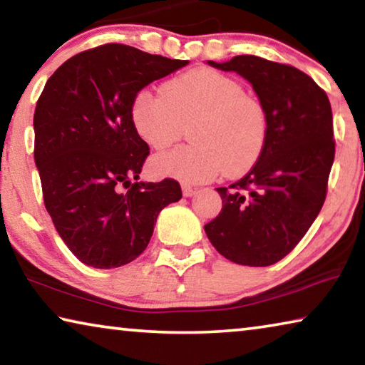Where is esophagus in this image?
Returning a JSON list of instances; mask_svg holds the SVG:
<instances>
[{"label": "esophagus", "mask_w": 365, "mask_h": 365, "mask_svg": "<svg viewBox=\"0 0 365 365\" xmlns=\"http://www.w3.org/2000/svg\"><path fill=\"white\" fill-rule=\"evenodd\" d=\"M196 191H197V188L190 187V185H183V187H182V193H183V196H187V197L193 196Z\"/></svg>", "instance_id": "1"}]
</instances>
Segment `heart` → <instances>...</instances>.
Returning <instances> with one entry per match:
<instances>
[{
	"mask_svg": "<svg viewBox=\"0 0 365 365\" xmlns=\"http://www.w3.org/2000/svg\"><path fill=\"white\" fill-rule=\"evenodd\" d=\"M132 125L153 150L180 138L190 123L193 143L151 159L154 175L205 183L222 174L237 177L255 165L267 137V114L243 85L212 69H193L170 78L159 95L140 91L130 108Z\"/></svg>",
	"mask_w": 365,
	"mask_h": 365,
	"instance_id": "heart-1",
	"label": "heart"
}]
</instances>
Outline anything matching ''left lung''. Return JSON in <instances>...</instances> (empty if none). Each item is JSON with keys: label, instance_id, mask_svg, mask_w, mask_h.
<instances>
[{"label": "left lung", "instance_id": "left-lung-1", "mask_svg": "<svg viewBox=\"0 0 365 365\" xmlns=\"http://www.w3.org/2000/svg\"><path fill=\"white\" fill-rule=\"evenodd\" d=\"M209 64L250 80L267 114V137L248 174L217 188L222 211L205 230L228 261L265 267L294 250L324 206L335 159L331 106L289 64L250 54Z\"/></svg>", "mask_w": 365, "mask_h": 365}]
</instances>
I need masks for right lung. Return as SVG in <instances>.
<instances>
[{
  "label": "right lung",
  "mask_w": 365,
  "mask_h": 365,
  "mask_svg": "<svg viewBox=\"0 0 365 365\" xmlns=\"http://www.w3.org/2000/svg\"><path fill=\"white\" fill-rule=\"evenodd\" d=\"M187 64L106 43L67 59L36 101L43 201L67 248L90 267L137 259L158 214L182 197L174 178L138 182L150 146L135 132L130 108L141 88Z\"/></svg>",
  "instance_id": "add662e5"
}]
</instances>
